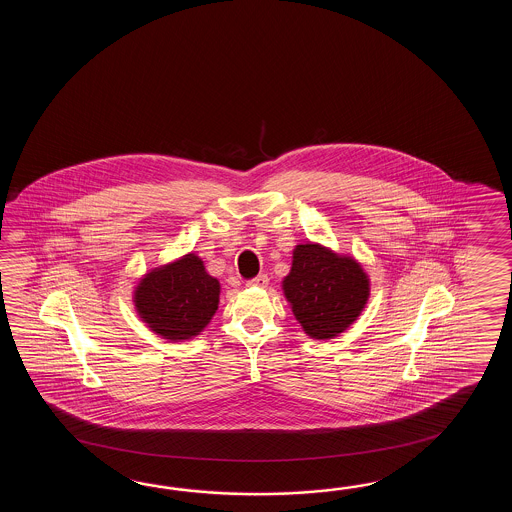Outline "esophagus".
I'll return each mask as SVG.
<instances>
[{
  "instance_id": "34e87169",
  "label": "esophagus",
  "mask_w": 512,
  "mask_h": 512,
  "mask_svg": "<svg viewBox=\"0 0 512 512\" xmlns=\"http://www.w3.org/2000/svg\"><path fill=\"white\" fill-rule=\"evenodd\" d=\"M247 285H249V287H261V289H263V287L269 285V278H267V274H258L256 278L249 280Z\"/></svg>"
}]
</instances>
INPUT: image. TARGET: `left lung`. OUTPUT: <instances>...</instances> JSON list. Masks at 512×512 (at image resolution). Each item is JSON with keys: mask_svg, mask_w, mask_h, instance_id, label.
<instances>
[{"mask_svg": "<svg viewBox=\"0 0 512 512\" xmlns=\"http://www.w3.org/2000/svg\"><path fill=\"white\" fill-rule=\"evenodd\" d=\"M282 289L305 335L329 340L344 333L364 311L370 276L353 256L307 241L294 247Z\"/></svg>", "mask_w": 512, "mask_h": 512, "instance_id": "obj_1", "label": "left lung"}]
</instances>
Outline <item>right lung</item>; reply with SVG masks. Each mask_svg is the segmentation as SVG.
<instances>
[{"instance_id": "right-lung-1", "label": "right lung", "mask_w": 512, "mask_h": 512, "mask_svg": "<svg viewBox=\"0 0 512 512\" xmlns=\"http://www.w3.org/2000/svg\"><path fill=\"white\" fill-rule=\"evenodd\" d=\"M219 293L218 278L208 274L197 254L188 252L146 272L133 291V305L155 335L181 342L201 335L210 324Z\"/></svg>"}]
</instances>
